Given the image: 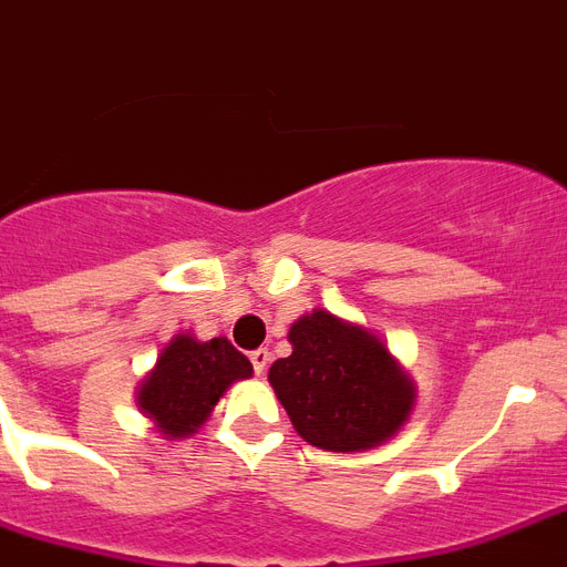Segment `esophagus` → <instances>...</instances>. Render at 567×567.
<instances>
[{"label": "esophagus", "instance_id": "obj_1", "mask_svg": "<svg viewBox=\"0 0 567 567\" xmlns=\"http://www.w3.org/2000/svg\"><path fill=\"white\" fill-rule=\"evenodd\" d=\"M250 363H254V372L261 378V374H265V369H268V363H270V351L268 349L250 351Z\"/></svg>", "mask_w": 567, "mask_h": 567}]
</instances>
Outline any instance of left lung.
Returning <instances> with one entry per match:
<instances>
[{
  "label": "left lung",
  "mask_w": 567,
  "mask_h": 567,
  "mask_svg": "<svg viewBox=\"0 0 567 567\" xmlns=\"http://www.w3.org/2000/svg\"><path fill=\"white\" fill-rule=\"evenodd\" d=\"M293 351L268 380L299 437L328 453H363L398 435L415 406V383L380 337L326 308L288 331Z\"/></svg>",
  "instance_id": "1"
}]
</instances>
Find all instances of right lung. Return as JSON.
<instances>
[{"instance_id":"add662e5","label":"right lung","mask_w":567,"mask_h":567,"mask_svg":"<svg viewBox=\"0 0 567 567\" xmlns=\"http://www.w3.org/2000/svg\"><path fill=\"white\" fill-rule=\"evenodd\" d=\"M254 374V365L227 337L202 342L193 334H175L158 363L137 386V409L164 437H187L210 417L218 398Z\"/></svg>"}]
</instances>
